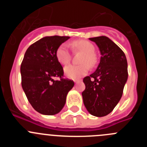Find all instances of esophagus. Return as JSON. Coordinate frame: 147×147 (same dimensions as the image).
Segmentation results:
<instances>
[{
	"label": "esophagus",
	"instance_id": "esophagus-1",
	"mask_svg": "<svg viewBox=\"0 0 147 147\" xmlns=\"http://www.w3.org/2000/svg\"><path fill=\"white\" fill-rule=\"evenodd\" d=\"M80 82H81V80H74V82L76 83H76H79Z\"/></svg>",
	"mask_w": 147,
	"mask_h": 147
}]
</instances>
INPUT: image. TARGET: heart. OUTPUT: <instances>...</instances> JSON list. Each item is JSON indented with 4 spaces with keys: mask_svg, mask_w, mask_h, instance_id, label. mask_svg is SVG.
<instances>
[{
    "mask_svg": "<svg viewBox=\"0 0 147 147\" xmlns=\"http://www.w3.org/2000/svg\"><path fill=\"white\" fill-rule=\"evenodd\" d=\"M75 49L82 51L84 55L81 59V65H71L64 69L65 74L70 79L80 78L88 73L89 67H93L96 63V58L94 54V45L88 40H76L72 42ZM56 57L60 64L66 65L71 60V51L67 44L63 43L59 46L56 52Z\"/></svg>",
    "mask_w": 147,
    "mask_h": 147,
    "instance_id": "obj_1",
    "label": "heart"
}]
</instances>
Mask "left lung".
I'll list each match as a JSON object with an SVG mask.
<instances>
[{"label":"left lung","instance_id":"8db88e82","mask_svg":"<svg viewBox=\"0 0 147 147\" xmlns=\"http://www.w3.org/2000/svg\"><path fill=\"white\" fill-rule=\"evenodd\" d=\"M101 54L94 73L84 78L83 102L87 110L96 117L108 115L117 105L128 78L127 61L123 51L105 36L89 38Z\"/></svg>","mask_w":147,"mask_h":147}]
</instances>
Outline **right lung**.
Instances as JSON below:
<instances>
[{
  "mask_svg": "<svg viewBox=\"0 0 147 147\" xmlns=\"http://www.w3.org/2000/svg\"><path fill=\"white\" fill-rule=\"evenodd\" d=\"M70 37H44L26 50L20 66L22 88L29 103L43 115L57 114L65 105L67 93L74 82L65 80L57 59L58 48ZM59 77V80H54Z\"/></svg>",
  "mask_w": 147,
  "mask_h": 147,
  "instance_id": "right-lung-1",
  "label": "right lung"
}]
</instances>
